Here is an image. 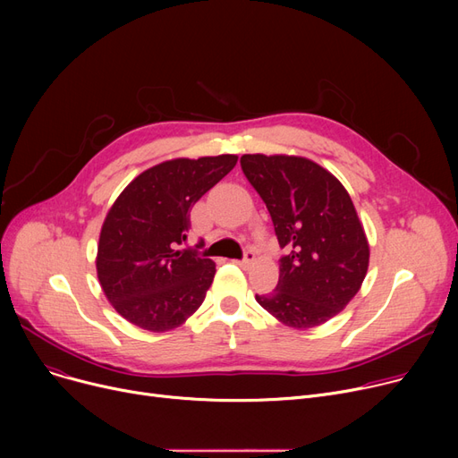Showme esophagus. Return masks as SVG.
<instances>
[{"mask_svg": "<svg viewBox=\"0 0 458 458\" xmlns=\"http://www.w3.org/2000/svg\"><path fill=\"white\" fill-rule=\"evenodd\" d=\"M256 261V252L254 250H247L245 252V256H243V259H237L235 263L239 267H243V269H247V267H250L252 263Z\"/></svg>", "mask_w": 458, "mask_h": 458, "instance_id": "obj_1", "label": "esophagus"}]
</instances>
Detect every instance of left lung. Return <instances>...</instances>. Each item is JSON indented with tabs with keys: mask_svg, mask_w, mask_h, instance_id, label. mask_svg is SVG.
I'll list each match as a JSON object with an SVG mask.
<instances>
[{
	"mask_svg": "<svg viewBox=\"0 0 458 458\" xmlns=\"http://www.w3.org/2000/svg\"><path fill=\"white\" fill-rule=\"evenodd\" d=\"M242 168L285 249L276 287L256 301L287 327L327 323L358 293L369 266L368 237L349 192L306 157L245 154Z\"/></svg>",
	"mask_w": 458,
	"mask_h": 458,
	"instance_id": "1",
	"label": "left lung"
}]
</instances>
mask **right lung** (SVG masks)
<instances>
[{
	"mask_svg": "<svg viewBox=\"0 0 458 458\" xmlns=\"http://www.w3.org/2000/svg\"><path fill=\"white\" fill-rule=\"evenodd\" d=\"M235 163L232 154L165 161L120 192L102 226L96 271L107 301L126 321L166 332L200 308L215 263L176 245L187 239L191 208Z\"/></svg>",
	"mask_w": 458,
	"mask_h": 458,
	"instance_id": "obj_1",
	"label": "right lung"
}]
</instances>
